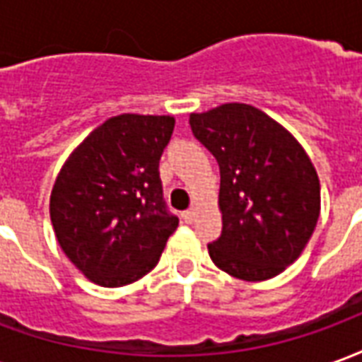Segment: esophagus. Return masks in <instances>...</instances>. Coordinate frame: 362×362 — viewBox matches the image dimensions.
<instances>
[{"mask_svg": "<svg viewBox=\"0 0 362 362\" xmlns=\"http://www.w3.org/2000/svg\"><path fill=\"white\" fill-rule=\"evenodd\" d=\"M182 219L186 221V223H194V219H196V209L192 207V209H188V211L182 213Z\"/></svg>", "mask_w": 362, "mask_h": 362, "instance_id": "esophagus-1", "label": "esophagus"}]
</instances>
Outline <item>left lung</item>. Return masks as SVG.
<instances>
[{"label": "left lung", "instance_id": "8db88e82", "mask_svg": "<svg viewBox=\"0 0 362 362\" xmlns=\"http://www.w3.org/2000/svg\"><path fill=\"white\" fill-rule=\"evenodd\" d=\"M189 126L217 158L221 236L213 264L243 281L272 279L310 240L320 217V180L303 145L250 104L189 114Z\"/></svg>", "mask_w": 362, "mask_h": 362}]
</instances>
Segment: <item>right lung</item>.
Wrapping results in <instances>:
<instances>
[{
    "mask_svg": "<svg viewBox=\"0 0 362 362\" xmlns=\"http://www.w3.org/2000/svg\"><path fill=\"white\" fill-rule=\"evenodd\" d=\"M173 129V116L108 118L75 147L54 182L50 219L58 244L100 287L147 275L178 227L158 176Z\"/></svg>",
    "mask_w": 362,
    "mask_h": 362,
    "instance_id": "1",
    "label": "right lung"
}]
</instances>
